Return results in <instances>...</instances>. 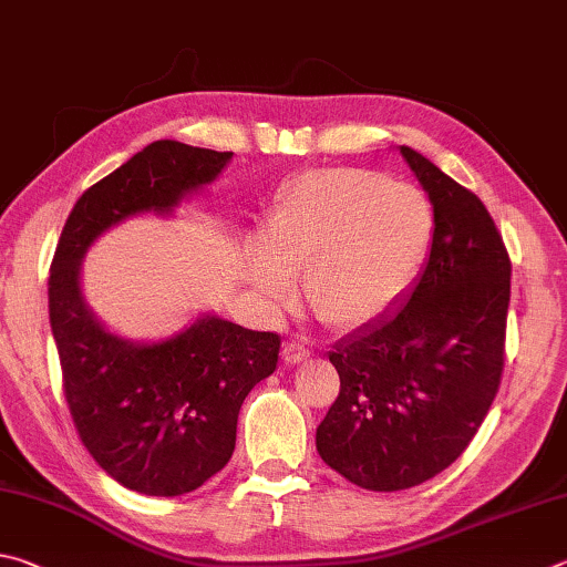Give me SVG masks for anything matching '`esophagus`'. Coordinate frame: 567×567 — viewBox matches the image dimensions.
Instances as JSON below:
<instances>
[{"label": "esophagus", "instance_id": "1", "mask_svg": "<svg viewBox=\"0 0 567 567\" xmlns=\"http://www.w3.org/2000/svg\"><path fill=\"white\" fill-rule=\"evenodd\" d=\"M309 349H306L303 343H296V341H289L284 346V361L286 363H291V365H296V363H301V361H306L309 359Z\"/></svg>", "mask_w": 567, "mask_h": 567}]
</instances>
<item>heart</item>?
Instances as JSON below:
<instances>
[{
    "instance_id": "1",
    "label": "heart",
    "mask_w": 567,
    "mask_h": 567,
    "mask_svg": "<svg viewBox=\"0 0 567 567\" xmlns=\"http://www.w3.org/2000/svg\"><path fill=\"white\" fill-rule=\"evenodd\" d=\"M433 238V208L421 188L391 184L369 168L301 176L266 228L271 261L256 268L268 306L284 309L303 276L309 309L333 329H355L411 289Z\"/></svg>"
}]
</instances>
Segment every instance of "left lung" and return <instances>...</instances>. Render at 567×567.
Segmentation results:
<instances>
[{
	"label": "left lung",
	"mask_w": 567,
	"mask_h": 567,
	"mask_svg": "<svg viewBox=\"0 0 567 567\" xmlns=\"http://www.w3.org/2000/svg\"><path fill=\"white\" fill-rule=\"evenodd\" d=\"M433 204L431 254L401 309L329 351L341 391L316 429L326 465L365 491L431 481L468 449L505 363L511 258L488 208L411 146Z\"/></svg>",
	"instance_id": "left-lung-1"
}]
</instances>
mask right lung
<instances>
[{
  "label": "right lung",
  "instance_id": "right-lung-1",
  "mask_svg": "<svg viewBox=\"0 0 567 567\" xmlns=\"http://www.w3.org/2000/svg\"><path fill=\"white\" fill-rule=\"evenodd\" d=\"M231 156L172 138L144 146L79 196L49 274V323L79 439L99 468L144 495L192 493L224 468L241 403L276 371L281 339L214 313L164 341L122 339L84 301L82 258L128 216L172 214Z\"/></svg>",
  "mask_w": 567,
  "mask_h": 567
}]
</instances>
